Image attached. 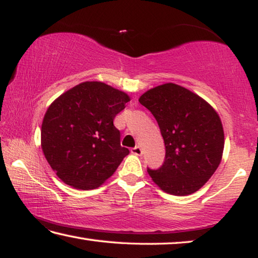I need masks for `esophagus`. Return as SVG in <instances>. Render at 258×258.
I'll return each instance as SVG.
<instances>
[{
    "label": "esophagus",
    "instance_id": "1",
    "mask_svg": "<svg viewBox=\"0 0 258 258\" xmlns=\"http://www.w3.org/2000/svg\"><path fill=\"white\" fill-rule=\"evenodd\" d=\"M142 149L140 148V146H135V148L132 149V153L135 154V156H141L142 154Z\"/></svg>",
    "mask_w": 258,
    "mask_h": 258
}]
</instances>
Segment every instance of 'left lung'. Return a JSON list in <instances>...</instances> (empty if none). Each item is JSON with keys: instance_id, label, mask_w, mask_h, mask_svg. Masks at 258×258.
<instances>
[{"instance_id": "obj_1", "label": "left lung", "mask_w": 258, "mask_h": 258, "mask_svg": "<svg viewBox=\"0 0 258 258\" xmlns=\"http://www.w3.org/2000/svg\"><path fill=\"white\" fill-rule=\"evenodd\" d=\"M138 101L156 117L165 142L164 164L148 168L153 182L170 195L197 191L223 157L224 129L218 113L203 98L173 83L146 91Z\"/></svg>"}]
</instances>
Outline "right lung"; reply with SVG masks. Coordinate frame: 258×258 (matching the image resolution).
Returning a JSON list of instances; mask_svg holds the SVG:
<instances>
[{"label":"right lung","instance_id":"right-lung-1","mask_svg":"<svg viewBox=\"0 0 258 258\" xmlns=\"http://www.w3.org/2000/svg\"><path fill=\"white\" fill-rule=\"evenodd\" d=\"M128 101V94L105 83L84 82L51 102L41 124V149L64 183L96 189L113 175L129 154L113 123Z\"/></svg>","mask_w":258,"mask_h":258}]
</instances>
